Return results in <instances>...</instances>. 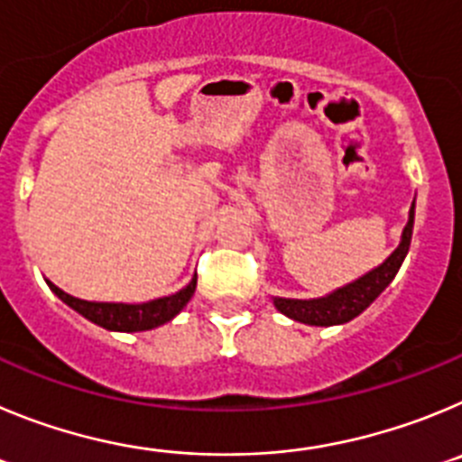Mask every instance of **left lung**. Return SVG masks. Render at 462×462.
Instances as JSON below:
<instances>
[{"label":"left lung","instance_id":"1","mask_svg":"<svg viewBox=\"0 0 462 462\" xmlns=\"http://www.w3.org/2000/svg\"><path fill=\"white\" fill-rule=\"evenodd\" d=\"M414 227V202L410 207V218L402 230L401 244L396 251L382 262L380 267L373 272L364 273L356 281L347 282L343 288L334 290L327 297L319 299H282L273 297V306L290 319H297L303 324H313V327H331V324H345L355 319L356 315L364 313L382 292L389 282L396 278L407 251H410V241H412Z\"/></svg>","mask_w":462,"mask_h":462}]
</instances>
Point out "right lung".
Segmentation results:
<instances>
[{
    "instance_id": "add662e5",
    "label": "right lung",
    "mask_w": 462,
    "mask_h": 462,
    "mask_svg": "<svg viewBox=\"0 0 462 462\" xmlns=\"http://www.w3.org/2000/svg\"><path fill=\"white\" fill-rule=\"evenodd\" d=\"M195 282L198 276H193V281L181 288L180 292L170 294V297L152 299V301L144 303H107V301H85V299L70 297L64 290H60L55 282H50V290L66 303L73 310L87 318L89 322L98 324L103 329L110 331H147L153 327H161V324L170 322L174 315L184 309L189 299L195 292Z\"/></svg>"
}]
</instances>
